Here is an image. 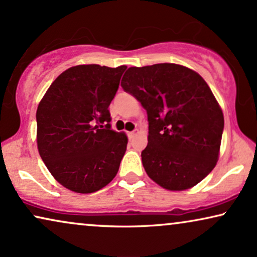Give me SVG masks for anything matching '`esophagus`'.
I'll return each instance as SVG.
<instances>
[{"label": "esophagus", "mask_w": 257, "mask_h": 257, "mask_svg": "<svg viewBox=\"0 0 257 257\" xmlns=\"http://www.w3.org/2000/svg\"><path fill=\"white\" fill-rule=\"evenodd\" d=\"M135 134H136V131H134V132H129L128 133V138L129 139H133L135 136Z\"/></svg>", "instance_id": "34e87169"}]
</instances>
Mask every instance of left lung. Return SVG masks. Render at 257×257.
<instances>
[{"instance_id":"left-lung-1","label":"left lung","mask_w":257,"mask_h":257,"mask_svg":"<svg viewBox=\"0 0 257 257\" xmlns=\"http://www.w3.org/2000/svg\"><path fill=\"white\" fill-rule=\"evenodd\" d=\"M121 87L146 109L148 145L142 163L164 189L186 190L216 166L224 118L209 85L175 63L132 67Z\"/></svg>"}]
</instances>
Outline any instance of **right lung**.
I'll return each instance as SVG.
<instances>
[{"label":"right lung","instance_id":"add662e5","mask_svg":"<svg viewBox=\"0 0 257 257\" xmlns=\"http://www.w3.org/2000/svg\"><path fill=\"white\" fill-rule=\"evenodd\" d=\"M125 69L71 67L51 83L37 107L40 156L67 189L94 193L118 172L128 139L111 129L108 107Z\"/></svg>","mask_w":257,"mask_h":257}]
</instances>
